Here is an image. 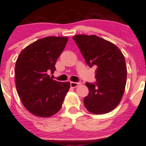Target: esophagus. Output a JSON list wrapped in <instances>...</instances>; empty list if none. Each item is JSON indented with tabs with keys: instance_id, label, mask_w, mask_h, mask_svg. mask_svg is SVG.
<instances>
[{
	"instance_id": "esophagus-1",
	"label": "esophagus",
	"mask_w": 146,
	"mask_h": 146,
	"mask_svg": "<svg viewBox=\"0 0 146 146\" xmlns=\"http://www.w3.org/2000/svg\"><path fill=\"white\" fill-rule=\"evenodd\" d=\"M70 86L73 88H75V87H77L78 86H79L81 84H80V82H73V81H70Z\"/></svg>"
}]
</instances>
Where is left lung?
<instances>
[{
    "label": "left lung",
    "mask_w": 146,
    "mask_h": 146,
    "mask_svg": "<svg viewBox=\"0 0 146 146\" xmlns=\"http://www.w3.org/2000/svg\"><path fill=\"white\" fill-rule=\"evenodd\" d=\"M86 64L95 66V84L86 83L89 94L84 99L92 113L104 114L117 107L125 90L127 66L121 50L115 44L95 35L73 37Z\"/></svg>",
    "instance_id": "left-lung-1"
}]
</instances>
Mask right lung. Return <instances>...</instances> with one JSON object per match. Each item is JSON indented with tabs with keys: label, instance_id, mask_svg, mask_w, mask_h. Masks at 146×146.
I'll use <instances>...</instances> for the list:
<instances>
[{
	"label": "right lung",
	"instance_id": "add662e5",
	"mask_svg": "<svg viewBox=\"0 0 146 146\" xmlns=\"http://www.w3.org/2000/svg\"><path fill=\"white\" fill-rule=\"evenodd\" d=\"M68 37L48 36L27 46L15 65L18 95L29 112L39 117H50L61 109L70 89L69 82L52 79L57 58L63 52Z\"/></svg>",
	"mask_w": 146,
	"mask_h": 146
}]
</instances>
